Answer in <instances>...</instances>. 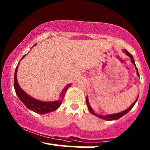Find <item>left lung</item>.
Here are the masks:
<instances>
[{"label": "left lung", "mask_w": 150, "mask_h": 150, "mask_svg": "<svg viewBox=\"0 0 150 150\" xmlns=\"http://www.w3.org/2000/svg\"><path fill=\"white\" fill-rule=\"evenodd\" d=\"M124 52H125V53H126V54L128 55V56H130V57L131 58V62H132V63H133L134 65H135V68H136V70H137V75H138L139 77H140V75H139L138 71H137V67L135 66V61H134L133 57H132V56L131 54H130V53L128 52V51H126V50H124ZM137 99H138V96H137V99H136V100L135 101V102H134L133 104H132L131 105V106H130V107H129V108H128V109L125 110V111H122V112H120V113H115V114L106 115V116H103V115H98V114H97V113H94V111H93L92 108H91L90 105L89 104L88 99H87V97L86 98V102H87V107H88L89 111H90L91 113H92L93 115H94V116H96L99 117V118H101V119H104V120H117V119H118V118H120V117H122L123 116H124L125 114H126L127 113L129 112V111H130V109H131V108L134 106V105H135V104L136 103V101H137Z\"/></svg>", "instance_id": "1"}]
</instances>
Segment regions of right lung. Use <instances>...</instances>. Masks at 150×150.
Returning a JSON list of instances; mask_svg holds the SVG:
<instances>
[{
    "mask_svg": "<svg viewBox=\"0 0 150 150\" xmlns=\"http://www.w3.org/2000/svg\"><path fill=\"white\" fill-rule=\"evenodd\" d=\"M36 45V44H35ZM34 45V46H35ZM25 56H23L24 58ZM20 63V62H19ZM18 63V65H19ZM18 65H17L16 69L15 72V77H14V87L15 92H16L17 95L19 97V99L22 101V102L27 106L29 109L32 110L39 114H45V113L51 112V111H56L57 108L59 107L60 105L62 104L63 101V98L64 97L65 92H66L67 89L70 87V84L66 85V87L63 89L61 94V99L58 101H51V102H46V101H42L37 100V99H34V98L31 97L28 94H27L21 89V87L19 85L18 79H17V70L18 68Z\"/></svg>",
    "mask_w": 150,
    "mask_h": 150,
    "instance_id": "right-lung-1",
    "label": "right lung"
}]
</instances>
